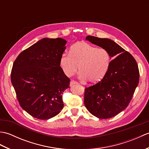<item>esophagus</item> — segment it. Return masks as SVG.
Instances as JSON below:
<instances>
[{
  "label": "esophagus",
  "instance_id": "34e87169",
  "mask_svg": "<svg viewBox=\"0 0 149 149\" xmlns=\"http://www.w3.org/2000/svg\"><path fill=\"white\" fill-rule=\"evenodd\" d=\"M78 83L77 82H76V81H73V80H72L71 81H70V86H72V85H74V84H77Z\"/></svg>",
  "mask_w": 149,
  "mask_h": 149
}]
</instances>
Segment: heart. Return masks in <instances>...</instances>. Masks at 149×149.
<instances>
[{
	"mask_svg": "<svg viewBox=\"0 0 149 149\" xmlns=\"http://www.w3.org/2000/svg\"><path fill=\"white\" fill-rule=\"evenodd\" d=\"M111 63V57L108 50L85 42L75 43L70 49V54L64 52L59 58V66L66 76H72L79 68V78L91 84L103 79Z\"/></svg>",
	"mask_w": 149,
	"mask_h": 149,
	"instance_id": "obj_1",
	"label": "heart"
}]
</instances>
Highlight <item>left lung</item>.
<instances>
[{
  "label": "left lung",
  "instance_id": "left-lung-1",
  "mask_svg": "<svg viewBox=\"0 0 149 149\" xmlns=\"http://www.w3.org/2000/svg\"><path fill=\"white\" fill-rule=\"evenodd\" d=\"M86 40L107 49L113 59L102 81L85 88L84 105L100 119L118 115L129 105L139 83L138 64L130 53L114 41L87 36Z\"/></svg>",
  "mask_w": 149,
  "mask_h": 149
}]
</instances>
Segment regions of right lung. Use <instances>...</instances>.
<instances>
[{"label": "right lung", "mask_w": 149, "mask_h": 149, "mask_svg": "<svg viewBox=\"0 0 149 149\" xmlns=\"http://www.w3.org/2000/svg\"><path fill=\"white\" fill-rule=\"evenodd\" d=\"M63 38H45L22 52L15 61L11 80L22 108L40 120L61 112L62 95L70 79L59 66L66 49Z\"/></svg>", "instance_id": "1"}]
</instances>
